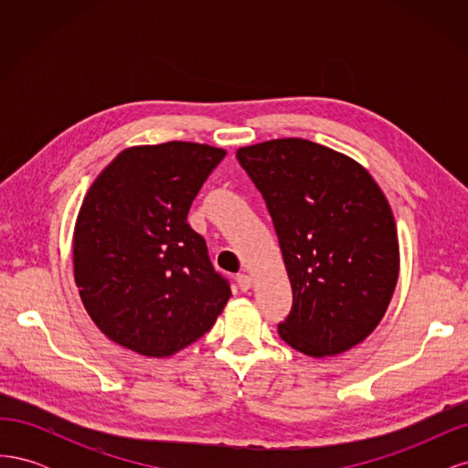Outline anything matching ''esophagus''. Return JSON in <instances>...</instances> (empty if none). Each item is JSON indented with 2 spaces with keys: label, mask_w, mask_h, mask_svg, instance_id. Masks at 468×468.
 <instances>
[{
  "label": "esophagus",
  "mask_w": 468,
  "mask_h": 468,
  "mask_svg": "<svg viewBox=\"0 0 468 468\" xmlns=\"http://www.w3.org/2000/svg\"><path fill=\"white\" fill-rule=\"evenodd\" d=\"M236 282H238L239 291L246 292V291L251 289V277L246 275V273H238V275H236Z\"/></svg>",
  "instance_id": "34e87169"
}]
</instances>
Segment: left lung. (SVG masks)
<instances>
[{
    "mask_svg": "<svg viewBox=\"0 0 468 468\" xmlns=\"http://www.w3.org/2000/svg\"><path fill=\"white\" fill-rule=\"evenodd\" d=\"M236 158L263 195L289 273L282 342L310 357L361 344L385 316L400 271L385 193L361 164L303 138L239 148Z\"/></svg>",
    "mask_w": 468,
    "mask_h": 468,
    "instance_id": "1",
    "label": "left lung"
}]
</instances>
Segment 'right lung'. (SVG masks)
<instances>
[{
	"label": "right lung",
	"instance_id": "obj_1",
	"mask_svg": "<svg viewBox=\"0 0 468 468\" xmlns=\"http://www.w3.org/2000/svg\"><path fill=\"white\" fill-rule=\"evenodd\" d=\"M226 152L197 143L122 150L90 187L74 230V279L112 342L167 357L205 335L230 299L191 203Z\"/></svg>",
	"mask_w": 468,
	"mask_h": 468
}]
</instances>
